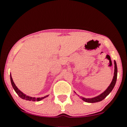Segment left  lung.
Instances as JSON below:
<instances>
[{
  "label": "left lung",
  "mask_w": 127,
  "mask_h": 127,
  "mask_svg": "<svg viewBox=\"0 0 127 127\" xmlns=\"http://www.w3.org/2000/svg\"><path fill=\"white\" fill-rule=\"evenodd\" d=\"M114 76L113 81L111 82V84L110 86L107 87V89L105 90V91L102 93L100 95L98 96H96L95 97L91 98H86L82 97V99L83 101L87 102H91V103H94V102H99L104 100V98L106 97V96L108 95L110 93L111 91H112L113 88L114 87L116 83V81H117V63H116V62L114 61Z\"/></svg>",
  "instance_id": "8db88e82"
}]
</instances>
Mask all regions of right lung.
I'll use <instances>...</instances> for the list:
<instances>
[{
	"mask_svg": "<svg viewBox=\"0 0 127 127\" xmlns=\"http://www.w3.org/2000/svg\"><path fill=\"white\" fill-rule=\"evenodd\" d=\"M10 81H11V83H12V85L13 86V88L14 91H16V93L18 94V95L20 96L21 98H22V99H25L26 100H29V101H40L41 100H42L43 98H46V97H48V95H46L45 96H44V97H38V98H35V97H30L29 96H27L25 94H24L23 93V92H21L20 90H19L18 88L17 87V86H16V85L14 84L13 81V79L12 78V76H11V74L10 75Z\"/></svg>",
	"mask_w": 127,
	"mask_h": 127,
	"instance_id": "add662e5",
	"label": "right lung"
}]
</instances>
